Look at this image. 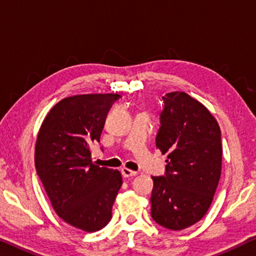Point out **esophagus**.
Wrapping results in <instances>:
<instances>
[{
    "mask_svg": "<svg viewBox=\"0 0 256 256\" xmlns=\"http://www.w3.org/2000/svg\"><path fill=\"white\" fill-rule=\"evenodd\" d=\"M122 174H123V176L124 178H130V176H136V174H138V172H136V171H131V170L130 168H122Z\"/></svg>",
    "mask_w": 256,
    "mask_h": 256,
    "instance_id": "1",
    "label": "esophagus"
}]
</instances>
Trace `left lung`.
I'll return each instance as SVG.
<instances>
[{
    "mask_svg": "<svg viewBox=\"0 0 256 256\" xmlns=\"http://www.w3.org/2000/svg\"><path fill=\"white\" fill-rule=\"evenodd\" d=\"M156 146L168 154L165 174L152 176V218L182 230L205 216L221 176V131L200 101L184 92L166 93Z\"/></svg>",
    "mask_w": 256,
    "mask_h": 256,
    "instance_id": "obj_1",
    "label": "left lung"
}]
</instances>
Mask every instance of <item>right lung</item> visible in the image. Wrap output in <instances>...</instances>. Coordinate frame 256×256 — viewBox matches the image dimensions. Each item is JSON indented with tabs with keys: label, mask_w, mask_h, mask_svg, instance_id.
<instances>
[{
	"label": "right lung",
	"mask_w": 256,
	"mask_h": 256,
	"mask_svg": "<svg viewBox=\"0 0 256 256\" xmlns=\"http://www.w3.org/2000/svg\"><path fill=\"white\" fill-rule=\"evenodd\" d=\"M118 94H80L59 101L40 128L35 168L52 208L64 222L93 232L112 220L122 176L92 163L106 116Z\"/></svg>",
	"instance_id": "add662e5"
}]
</instances>
